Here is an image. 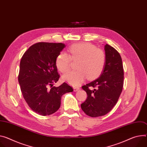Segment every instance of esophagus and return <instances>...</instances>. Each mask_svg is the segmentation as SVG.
Wrapping results in <instances>:
<instances>
[{"label": "esophagus", "mask_w": 147, "mask_h": 147, "mask_svg": "<svg viewBox=\"0 0 147 147\" xmlns=\"http://www.w3.org/2000/svg\"><path fill=\"white\" fill-rule=\"evenodd\" d=\"M73 89H74V91H78L80 89V87H74L73 88Z\"/></svg>", "instance_id": "34e87169"}]
</instances>
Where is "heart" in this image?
Wrapping results in <instances>:
<instances>
[{
    "label": "heart",
    "instance_id": "heart-1",
    "mask_svg": "<svg viewBox=\"0 0 147 147\" xmlns=\"http://www.w3.org/2000/svg\"><path fill=\"white\" fill-rule=\"evenodd\" d=\"M69 55L61 52L56 59V65L62 73H65L70 69L71 60H78L76 64L77 70L64 75V81L73 86L80 84L87 77L88 80H94L98 77L104 70L106 62L105 52L96 48L90 43H76L69 49Z\"/></svg>",
    "mask_w": 147,
    "mask_h": 147
}]
</instances>
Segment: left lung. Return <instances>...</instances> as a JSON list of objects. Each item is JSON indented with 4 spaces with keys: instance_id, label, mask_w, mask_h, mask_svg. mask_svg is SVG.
<instances>
[{
    "instance_id": "left-lung-1",
    "label": "left lung",
    "mask_w": 147,
    "mask_h": 147,
    "mask_svg": "<svg viewBox=\"0 0 147 147\" xmlns=\"http://www.w3.org/2000/svg\"><path fill=\"white\" fill-rule=\"evenodd\" d=\"M106 62L99 78L82 86L87 98L81 104L87 115L97 117L109 113L116 104L124 84V70L119 53L112 46H104Z\"/></svg>"
}]
</instances>
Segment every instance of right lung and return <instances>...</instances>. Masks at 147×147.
I'll return each mask as SVG.
<instances>
[{
    "label": "right lung",
    "mask_w": 147,
    "mask_h": 147,
    "mask_svg": "<svg viewBox=\"0 0 147 147\" xmlns=\"http://www.w3.org/2000/svg\"><path fill=\"white\" fill-rule=\"evenodd\" d=\"M65 47L61 43L39 42L31 46L22 57L18 76L21 91L29 107L39 115L56 112L62 96L73 91L66 83L53 86L60 78L56 59Z\"/></svg>",
    "instance_id": "add662e5"
}]
</instances>
